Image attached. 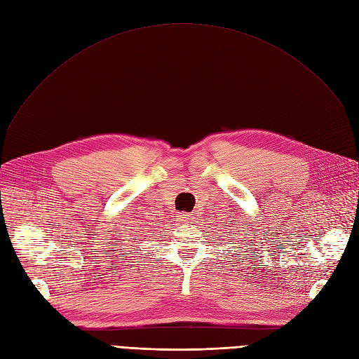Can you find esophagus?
I'll return each instance as SVG.
<instances>
[{"instance_id": "esophagus-1", "label": "esophagus", "mask_w": 359, "mask_h": 359, "mask_svg": "<svg viewBox=\"0 0 359 359\" xmlns=\"http://www.w3.org/2000/svg\"><path fill=\"white\" fill-rule=\"evenodd\" d=\"M180 219L184 221V222H189V221H191V215L190 214H185V212H181L180 214Z\"/></svg>"}]
</instances>
